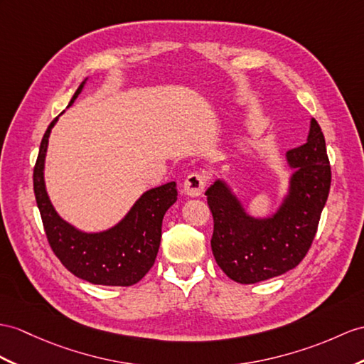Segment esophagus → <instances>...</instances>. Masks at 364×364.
Here are the masks:
<instances>
[{
    "instance_id": "esophagus-1",
    "label": "esophagus",
    "mask_w": 364,
    "mask_h": 364,
    "mask_svg": "<svg viewBox=\"0 0 364 364\" xmlns=\"http://www.w3.org/2000/svg\"><path fill=\"white\" fill-rule=\"evenodd\" d=\"M205 177L199 173H191L183 182V191L191 198H198L202 194L203 188H205Z\"/></svg>"
}]
</instances>
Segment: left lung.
I'll use <instances>...</instances> for the list:
<instances>
[{
	"mask_svg": "<svg viewBox=\"0 0 364 364\" xmlns=\"http://www.w3.org/2000/svg\"><path fill=\"white\" fill-rule=\"evenodd\" d=\"M291 170L287 191L267 216H255L224 179L205 191L215 230L211 250L230 279L255 284L286 273L303 261L316 233L331 188L323 131L310 119L307 141L286 153Z\"/></svg>",
	"mask_w": 364,
	"mask_h": 364,
	"instance_id": "left-lung-1",
	"label": "left lung"
}]
</instances>
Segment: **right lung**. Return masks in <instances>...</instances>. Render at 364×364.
Here are the masks:
<instances>
[{
	"instance_id": "1",
	"label": "right lung",
	"mask_w": 364,
	"mask_h": 364,
	"mask_svg": "<svg viewBox=\"0 0 364 364\" xmlns=\"http://www.w3.org/2000/svg\"><path fill=\"white\" fill-rule=\"evenodd\" d=\"M87 82L78 86L73 106ZM58 117L44 132L33 168V191L50 249L77 278L91 284L128 287L136 284L153 267L162 237L166 210L177 200L176 182L145 191L117 224L102 232H83L61 218L52 205L44 182V164L49 136Z\"/></svg>"
}]
</instances>
